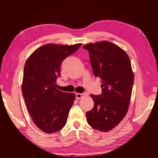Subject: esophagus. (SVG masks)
<instances>
[{
	"mask_svg": "<svg viewBox=\"0 0 158 158\" xmlns=\"http://www.w3.org/2000/svg\"><path fill=\"white\" fill-rule=\"evenodd\" d=\"M88 94L86 92H84V93H81V94H76V99H80L81 98H82L84 96H86Z\"/></svg>",
	"mask_w": 158,
	"mask_h": 158,
	"instance_id": "34e87169",
	"label": "esophagus"
}]
</instances>
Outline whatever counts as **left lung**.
Returning <instances> with one entry per match:
<instances>
[{
    "label": "left lung",
    "mask_w": 158,
    "mask_h": 158,
    "mask_svg": "<svg viewBox=\"0 0 158 158\" xmlns=\"http://www.w3.org/2000/svg\"><path fill=\"white\" fill-rule=\"evenodd\" d=\"M95 77L102 80V94L91 95L94 108L86 113L89 125L107 132L118 125L127 114L131 101L134 74L130 59L120 47L102 41L85 45Z\"/></svg>",
    "instance_id": "8db88e82"
}]
</instances>
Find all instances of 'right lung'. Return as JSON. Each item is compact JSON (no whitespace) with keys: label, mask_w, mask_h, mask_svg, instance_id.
I'll list each match as a JSON object with an SVG mask.
<instances>
[{"label":"right lung","mask_w":158,"mask_h":158,"mask_svg":"<svg viewBox=\"0 0 158 158\" xmlns=\"http://www.w3.org/2000/svg\"><path fill=\"white\" fill-rule=\"evenodd\" d=\"M81 45H45L33 52L25 64L22 94L32 120L44 132H58L67 121L75 95L58 90L55 82L60 76L62 62Z\"/></svg>","instance_id":"obj_1"}]
</instances>
